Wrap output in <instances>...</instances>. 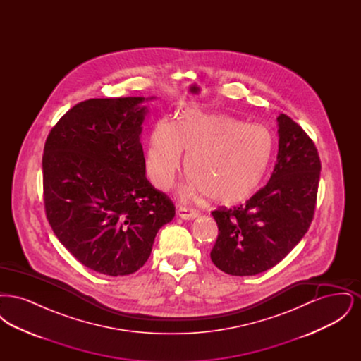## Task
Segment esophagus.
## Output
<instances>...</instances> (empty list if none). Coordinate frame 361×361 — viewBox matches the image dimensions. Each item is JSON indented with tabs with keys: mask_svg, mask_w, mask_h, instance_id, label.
Returning <instances> with one entry per match:
<instances>
[{
	"mask_svg": "<svg viewBox=\"0 0 361 361\" xmlns=\"http://www.w3.org/2000/svg\"><path fill=\"white\" fill-rule=\"evenodd\" d=\"M177 215L183 219H196L200 216V214L193 209V208H185V207H178L177 208Z\"/></svg>",
	"mask_w": 361,
	"mask_h": 361,
	"instance_id": "esophagus-1",
	"label": "esophagus"
}]
</instances>
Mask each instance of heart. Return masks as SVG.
<instances>
[{"instance_id":"b5f03b06","label":"heart","mask_w":361,"mask_h":361,"mask_svg":"<svg viewBox=\"0 0 361 361\" xmlns=\"http://www.w3.org/2000/svg\"><path fill=\"white\" fill-rule=\"evenodd\" d=\"M274 152L275 139L265 126L189 108L174 126L166 121L155 124L145 162L150 181L168 189L187 155V195H204L214 204L234 206L255 195Z\"/></svg>"}]
</instances>
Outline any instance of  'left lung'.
<instances>
[{
	"label": "left lung",
	"instance_id": "obj_1",
	"mask_svg": "<svg viewBox=\"0 0 361 361\" xmlns=\"http://www.w3.org/2000/svg\"><path fill=\"white\" fill-rule=\"evenodd\" d=\"M275 169L245 204L212 211L219 234L212 262L224 274L253 276L279 264L305 237L314 216L321 159L314 142L280 114Z\"/></svg>",
	"mask_w": 361,
	"mask_h": 361
}]
</instances>
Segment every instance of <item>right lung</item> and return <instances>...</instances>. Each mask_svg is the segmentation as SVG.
Instances as JSON below:
<instances>
[{
	"label": "right lung",
	"instance_id": "1",
	"mask_svg": "<svg viewBox=\"0 0 361 361\" xmlns=\"http://www.w3.org/2000/svg\"><path fill=\"white\" fill-rule=\"evenodd\" d=\"M154 97L90 99L52 127L43 154V195L59 242L102 275L137 272L155 235L174 218L172 200L146 178L140 143Z\"/></svg>",
	"mask_w": 361,
	"mask_h": 361
}]
</instances>
